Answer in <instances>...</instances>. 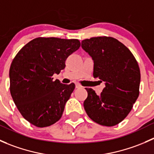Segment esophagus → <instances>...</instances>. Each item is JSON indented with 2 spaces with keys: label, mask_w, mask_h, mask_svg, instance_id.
I'll list each match as a JSON object with an SVG mask.
<instances>
[{
  "label": "esophagus",
  "mask_w": 154,
  "mask_h": 154,
  "mask_svg": "<svg viewBox=\"0 0 154 154\" xmlns=\"http://www.w3.org/2000/svg\"><path fill=\"white\" fill-rule=\"evenodd\" d=\"M82 87H83V86H82L80 84V83H76V88H82Z\"/></svg>",
  "instance_id": "esophagus-1"
}]
</instances>
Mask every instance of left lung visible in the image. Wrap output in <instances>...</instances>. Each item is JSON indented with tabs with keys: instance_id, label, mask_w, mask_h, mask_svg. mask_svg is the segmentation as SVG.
Returning a JSON list of instances; mask_svg holds the SVG:
<instances>
[{
	"instance_id": "left-lung-1",
	"label": "left lung",
	"mask_w": 154,
	"mask_h": 154,
	"mask_svg": "<svg viewBox=\"0 0 154 154\" xmlns=\"http://www.w3.org/2000/svg\"><path fill=\"white\" fill-rule=\"evenodd\" d=\"M82 48L92 57L94 77L105 82L99 95L92 88H86L85 110L99 125H118L128 116L139 97L141 74L138 62L125 45L112 37L86 38L82 41Z\"/></svg>"
}]
</instances>
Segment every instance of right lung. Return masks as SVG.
Segmentation results:
<instances>
[{
    "label": "right lung",
    "instance_id": "add662e5",
    "mask_svg": "<svg viewBox=\"0 0 154 154\" xmlns=\"http://www.w3.org/2000/svg\"><path fill=\"white\" fill-rule=\"evenodd\" d=\"M80 47L78 39L38 37L15 55L10 68V89L21 116L38 127L61 119L65 105L75 88L54 80L66 67V59Z\"/></svg>",
    "mask_w": 154,
    "mask_h": 154
}]
</instances>
